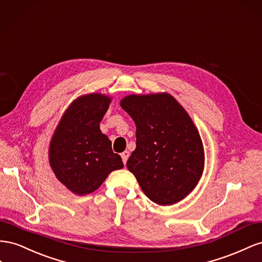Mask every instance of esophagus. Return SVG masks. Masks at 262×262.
I'll return each mask as SVG.
<instances>
[{"mask_svg": "<svg viewBox=\"0 0 262 262\" xmlns=\"http://www.w3.org/2000/svg\"><path fill=\"white\" fill-rule=\"evenodd\" d=\"M122 159H123V162H124V164H126V162H127V159H128V157H129V151H124V152H122Z\"/></svg>", "mask_w": 262, "mask_h": 262, "instance_id": "esophagus-1", "label": "esophagus"}]
</instances>
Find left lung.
<instances>
[{
  "label": "left lung",
  "mask_w": 262,
  "mask_h": 262,
  "mask_svg": "<svg viewBox=\"0 0 262 262\" xmlns=\"http://www.w3.org/2000/svg\"><path fill=\"white\" fill-rule=\"evenodd\" d=\"M121 106L136 124V149L127 168L155 203L180 202L204 169L203 144L191 117L168 93L128 95Z\"/></svg>",
  "instance_id": "8db88e82"
}]
</instances>
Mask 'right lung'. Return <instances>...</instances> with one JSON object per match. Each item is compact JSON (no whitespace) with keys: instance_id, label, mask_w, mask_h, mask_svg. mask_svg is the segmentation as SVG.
<instances>
[{"instance_id":"1","label":"right lung","mask_w":262,"mask_h":262,"mask_svg":"<svg viewBox=\"0 0 262 262\" xmlns=\"http://www.w3.org/2000/svg\"><path fill=\"white\" fill-rule=\"evenodd\" d=\"M111 99L91 93L74 100L59 122L49 147V162L57 179L78 195L100 188L112 171L124 167L121 156L100 129Z\"/></svg>"}]
</instances>
